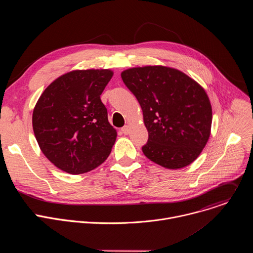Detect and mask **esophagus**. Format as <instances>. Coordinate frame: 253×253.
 I'll return each instance as SVG.
<instances>
[{"label":"esophagus","mask_w":253,"mask_h":253,"mask_svg":"<svg viewBox=\"0 0 253 253\" xmlns=\"http://www.w3.org/2000/svg\"><path fill=\"white\" fill-rule=\"evenodd\" d=\"M121 131H122V133L123 134H125V135H128L129 134V132H130V128H129V126H124V127H122L121 128Z\"/></svg>","instance_id":"34e87169"}]
</instances>
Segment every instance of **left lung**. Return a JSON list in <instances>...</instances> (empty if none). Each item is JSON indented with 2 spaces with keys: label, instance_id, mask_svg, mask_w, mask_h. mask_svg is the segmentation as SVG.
<instances>
[{
  "label": "left lung",
  "instance_id": "left-lung-1",
  "mask_svg": "<svg viewBox=\"0 0 253 253\" xmlns=\"http://www.w3.org/2000/svg\"><path fill=\"white\" fill-rule=\"evenodd\" d=\"M121 77L142 108L149 136L144 155L168 169L191 164L210 136L212 109L204 89L164 66L131 68Z\"/></svg>",
  "mask_w": 253,
  "mask_h": 253
}]
</instances>
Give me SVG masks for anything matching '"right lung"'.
<instances>
[{
  "label": "right lung",
  "mask_w": 253,
  "mask_h": 253,
  "mask_svg": "<svg viewBox=\"0 0 253 253\" xmlns=\"http://www.w3.org/2000/svg\"><path fill=\"white\" fill-rule=\"evenodd\" d=\"M111 70H75L52 82L33 111V130L44 155L59 169L82 174L101 165L117 137L100 95Z\"/></svg>",
  "instance_id": "right-lung-1"
}]
</instances>
